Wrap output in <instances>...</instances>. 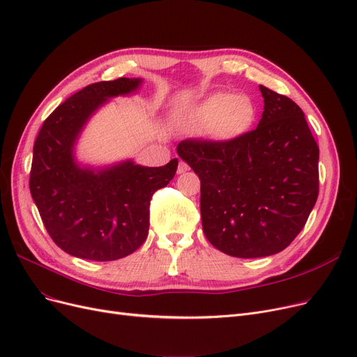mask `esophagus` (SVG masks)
Wrapping results in <instances>:
<instances>
[{"label":"esophagus","instance_id":"1","mask_svg":"<svg viewBox=\"0 0 357 357\" xmlns=\"http://www.w3.org/2000/svg\"><path fill=\"white\" fill-rule=\"evenodd\" d=\"M189 169H190V167H189L186 162H183V161L178 162V168H177V173H178V174L186 173V171H189Z\"/></svg>","mask_w":357,"mask_h":357}]
</instances>
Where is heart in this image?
<instances>
[{
	"mask_svg": "<svg viewBox=\"0 0 357 357\" xmlns=\"http://www.w3.org/2000/svg\"><path fill=\"white\" fill-rule=\"evenodd\" d=\"M256 119V107L248 96L217 92L181 114L183 129L192 135L206 133L212 139L230 142L243 136Z\"/></svg>",
	"mask_w": 357,
	"mask_h": 357,
	"instance_id": "1",
	"label": "heart"
}]
</instances>
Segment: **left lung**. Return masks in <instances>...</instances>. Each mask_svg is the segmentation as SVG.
<instances>
[{
    "instance_id": "left-lung-1",
    "label": "left lung",
    "mask_w": 357,
    "mask_h": 357,
    "mask_svg": "<svg viewBox=\"0 0 357 357\" xmlns=\"http://www.w3.org/2000/svg\"><path fill=\"white\" fill-rule=\"evenodd\" d=\"M262 119L230 142L189 139L180 158L201 180L202 228L209 243L236 258H264L302 231L319 188V148L290 98L259 86Z\"/></svg>"
}]
</instances>
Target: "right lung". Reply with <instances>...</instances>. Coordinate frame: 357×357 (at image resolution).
Returning a JSON list of instances; mask_svg holds the SVG:
<instances>
[{
  "mask_svg": "<svg viewBox=\"0 0 357 357\" xmlns=\"http://www.w3.org/2000/svg\"><path fill=\"white\" fill-rule=\"evenodd\" d=\"M142 83L120 77L89 84L52 111L35 140L31 195L55 245L76 258L116 261L137 250L148 237L151 197L177 171V158L162 167L77 160L76 145L93 114Z\"/></svg>",
  "mask_w": 357,
  "mask_h": 357,
  "instance_id": "add662e5",
  "label": "right lung"
}]
</instances>
